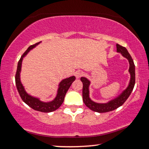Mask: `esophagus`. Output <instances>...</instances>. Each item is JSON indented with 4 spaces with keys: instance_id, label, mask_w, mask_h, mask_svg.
Here are the masks:
<instances>
[{
    "instance_id": "1",
    "label": "esophagus",
    "mask_w": 149,
    "mask_h": 149,
    "mask_svg": "<svg viewBox=\"0 0 149 149\" xmlns=\"http://www.w3.org/2000/svg\"><path fill=\"white\" fill-rule=\"evenodd\" d=\"M82 74H83V73L81 71H77L75 72V77H76L77 79H79V78L82 76Z\"/></svg>"
}]
</instances>
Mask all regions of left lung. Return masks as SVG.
Here are the masks:
<instances>
[{
  "instance_id": "obj_1",
  "label": "left lung",
  "mask_w": 149,
  "mask_h": 149,
  "mask_svg": "<svg viewBox=\"0 0 149 149\" xmlns=\"http://www.w3.org/2000/svg\"><path fill=\"white\" fill-rule=\"evenodd\" d=\"M116 52L121 54V55L124 56L129 61V72L130 73V81L127 87L119 95L115 97L113 99L109 100V102L104 103H99L96 102L90 98V86L91 82L87 78L82 77L81 81L83 84L82 87V99L84 103L85 104L88 109L97 113H107V112L112 111L116 109L118 107L123 105L133 90L134 84H135V66H134L133 60L131 56L128 52L127 49L125 47H122L118 44H116Z\"/></svg>"
}]
</instances>
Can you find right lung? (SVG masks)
Masks as SVG:
<instances>
[{"label":"right lung","instance_id":"add662e5","mask_svg":"<svg viewBox=\"0 0 149 149\" xmlns=\"http://www.w3.org/2000/svg\"><path fill=\"white\" fill-rule=\"evenodd\" d=\"M40 42L41 41L39 42L36 43L35 45L30 46L26 51L24 52V53L22 54V56L20 57L19 63H18L17 73H16L15 77L16 86H17L18 92H19L22 100L27 105H29L31 108L35 110V111L43 112V113H51V112L56 111V109H58L61 106V104H63L64 101V99H65L66 93H67L68 88H70V86H71L72 82L75 81L76 78L74 76H72L62 80L58 85L55 98L53 100H51V101H42L38 97H34V96L30 95L27 93L26 91L25 90L23 84L21 82V80H20L22 63L23 58L26 56V54L32 49H33L36 46L39 45Z\"/></svg>","mask_w":149,"mask_h":149}]
</instances>
